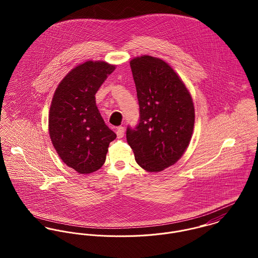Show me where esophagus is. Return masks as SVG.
Returning <instances> with one entry per match:
<instances>
[{
  "instance_id": "esophagus-1",
  "label": "esophagus",
  "mask_w": 258,
  "mask_h": 258,
  "mask_svg": "<svg viewBox=\"0 0 258 258\" xmlns=\"http://www.w3.org/2000/svg\"><path fill=\"white\" fill-rule=\"evenodd\" d=\"M124 133H125V129L123 126H119L117 128V131H116V134H117V137L118 138H122L124 136Z\"/></svg>"
}]
</instances>
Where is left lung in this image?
<instances>
[{"mask_svg":"<svg viewBox=\"0 0 258 258\" xmlns=\"http://www.w3.org/2000/svg\"><path fill=\"white\" fill-rule=\"evenodd\" d=\"M130 67L136 85L140 120L126 138L137 164L148 172L174 165L188 146L195 107L184 82L163 59L142 55Z\"/></svg>","mask_w":258,"mask_h":258,"instance_id":"obj_1","label":"left lung"}]
</instances>
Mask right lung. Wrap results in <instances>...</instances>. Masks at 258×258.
Returning a JSON list of instances; mask_svg holds the SVG:
<instances>
[{
	"label": "right lung",
	"mask_w": 258,
	"mask_h": 258,
	"mask_svg": "<svg viewBox=\"0 0 258 258\" xmlns=\"http://www.w3.org/2000/svg\"><path fill=\"white\" fill-rule=\"evenodd\" d=\"M115 66L88 60L60 81L48 114V131L60 159L79 174L99 170L116 134L96 106L95 94Z\"/></svg>",
	"instance_id": "obj_1"
}]
</instances>
